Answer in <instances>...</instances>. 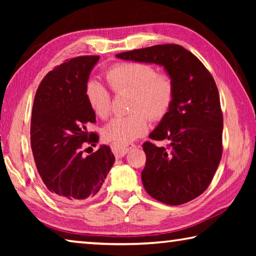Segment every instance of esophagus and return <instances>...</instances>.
I'll use <instances>...</instances> for the list:
<instances>
[{"mask_svg":"<svg viewBox=\"0 0 256 256\" xmlns=\"http://www.w3.org/2000/svg\"><path fill=\"white\" fill-rule=\"evenodd\" d=\"M136 148V144H112V151L118 158L124 157L130 150Z\"/></svg>","mask_w":256,"mask_h":256,"instance_id":"obj_1","label":"esophagus"}]
</instances>
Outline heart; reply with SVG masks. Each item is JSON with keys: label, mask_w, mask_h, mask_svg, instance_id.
<instances>
[{"label": "heart", "mask_w": 256, "mask_h": 256, "mask_svg": "<svg viewBox=\"0 0 256 256\" xmlns=\"http://www.w3.org/2000/svg\"><path fill=\"white\" fill-rule=\"evenodd\" d=\"M107 80L114 92H126L131 99L132 115L118 116L104 128V138L114 144H126L140 138L149 130V116L158 120L167 115L174 100L175 86L172 76L157 73L146 63L130 62L118 64L107 73ZM86 99L94 114L106 118L112 110L110 92L102 82L92 80L86 86Z\"/></svg>", "instance_id": "1"}]
</instances>
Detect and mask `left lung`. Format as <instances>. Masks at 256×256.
Returning a JSON list of instances; mask_svg holds the SVG:
<instances>
[{"label":"left lung","instance_id":"8db88e82","mask_svg":"<svg viewBox=\"0 0 256 256\" xmlns=\"http://www.w3.org/2000/svg\"><path fill=\"white\" fill-rule=\"evenodd\" d=\"M116 58L157 64L174 81L175 94L167 115L149 138L170 146L144 142L141 180L156 200L180 206L204 192L222 154V112L214 78L196 55L175 44L120 53Z\"/></svg>","mask_w":256,"mask_h":256}]
</instances>
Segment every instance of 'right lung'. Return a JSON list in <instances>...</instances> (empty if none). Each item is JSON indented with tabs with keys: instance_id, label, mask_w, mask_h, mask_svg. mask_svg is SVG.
Masks as SVG:
<instances>
[{
	"instance_id": "add662e5",
	"label": "right lung",
	"mask_w": 256,
	"mask_h": 256,
	"mask_svg": "<svg viewBox=\"0 0 256 256\" xmlns=\"http://www.w3.org/2000/svg\"><path fill=\"white\" fill-rule=\"evenodd\" d=\"M99 56H80L48 72L34 96L30 142L34 162L52 196L66 204L89 202L102 188L115 162L102 144L84 157V142L94 144L98 136L86 124L96 114L86 99L89 76Z\"/></svg>"
}]
</instances>
